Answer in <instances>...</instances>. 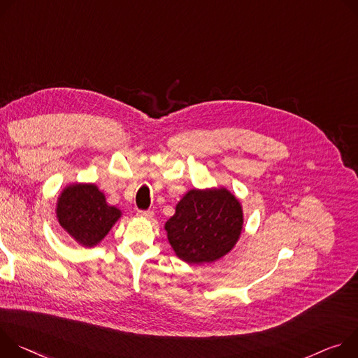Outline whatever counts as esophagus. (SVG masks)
<instances>
[{
    "mask_svg": "<svg viewBox=\"0 0 358 358\" xmlns=\"http://www.w3.org/2000/svg\"><path fill=\"white\" fill-rule=\"evenodd\" d=\"M138 216L150 220V219L153 217V212H152V210H139V212H138Z\"/></svg>",
    "mask_w": 358,
    "mask_h": 358,
    "instance_id": "obj_1",
    "label": "esophagus"
}]
</instances>
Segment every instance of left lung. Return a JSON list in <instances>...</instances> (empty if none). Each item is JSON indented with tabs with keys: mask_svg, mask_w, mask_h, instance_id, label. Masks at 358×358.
I'll return each mask as SVG.
<instances>
[{
	"mask_svg": "<svg viewBox=\"0 0 358 358\" xmlns=\"http://www.w3.org/2000/svg\"><path fill=\"white\" fill-rule=\"evenodd\" d=\"M243 208L226 187L190 189L165 223L175 255L187 264L220 260L239 242Z\"/></svg>",
	"mask_w": 358,
	"mask_h": 358,
	"instance_id": "obj_1",
	"label": "left lung"
}]
</instances>
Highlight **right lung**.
I'll return each mask as SVG.
<instances>
[{
	"mask_svg": "<svg viewBox=\"0 0 358 358\" xmlns=\"http://www.w3.org/2000/svg\"><path fill=\"white\" fill-rule=\"evenodd\" d=\"M59 226L84 248H94L103 241L122 212L108 205L105 193L95 183H71L57 199Z\"/></svg>",
	"mask_w": 358,
	"mask_h": 358,
	"instance_id": "1",
	"label": "right lung"
}]
</instances>
